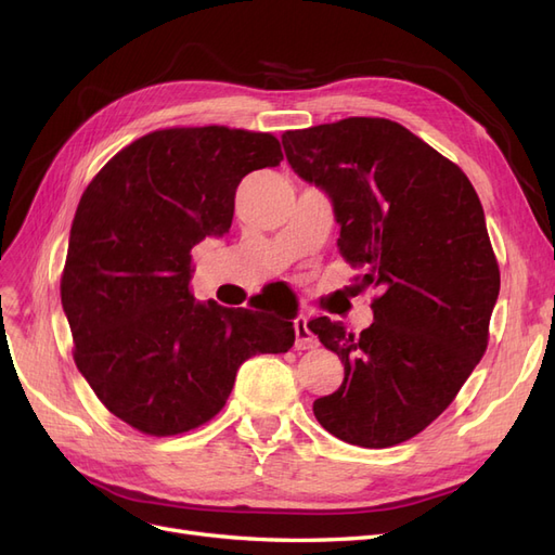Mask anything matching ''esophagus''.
<instances>
[{
	"instance_id": "1",
	"label": "esophagus",
	"mask_w": 555,
	"mask_h": 555,
	"mask_svg": "<svg viewBox=\"0 0 555 555\" xmlns=\"http://www.w3.org/2000/svg\"><path fill=\"white\" fill-rule=\"evenodd\" d=\"M294 331H296V347L298 349H314L317 347V338L314 333L308 326V314H298L294 322Z\"/></svg>"
}]
</instances>
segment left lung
Here are the masks:
<instances>
[{
    "label": "left lung",
    "mask_w": 555,
    "mask_h": 555,
    "mask_svg": "<svg viewBox=\"0 0 555 555\" xmlns=\"http://www.w3.org/2000/svg\"><path fill=\"white\" fill-rule=\"evenodd\" d=\"M282 145L331 196L359 289H377L375 322L359 335L310 319L345 365L314 416L349 444L396 447L451 405L489 347L500 268L481 201L456 164L386 117L284 131Z\"/></svg>",
    "instance_id": "left-lung-1"
}]
</instances>
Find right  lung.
I'll return each mask as SVG.
<instances>
[{"mask_svg":"<svg viewBox=\"0 0 555 555\" xmlns=\"http://www.w3.org/2000/svg\"><path fill=\"white\" fill-rule=\"evenodd\" d=\"M282 159L266 131L157 129L82 192L60 280L74 361L106 410L139 433L204 426L243 361L292 349L289 314L204 306L190 287L192 249L229 231L241 180Z\"/></svg>","mask_w":555,"mask_h":555,"instance_id":"add662e5","label":"right lung"}]
</instances>
